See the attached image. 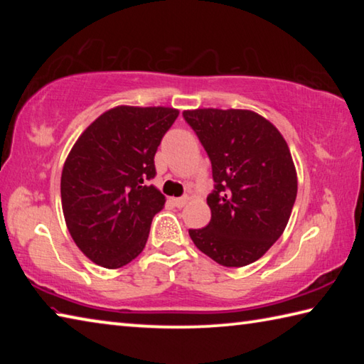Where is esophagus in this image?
<instances>
[{
    "label": "esophagus",
    "instance_id": "esophagus-1",
    "mask_svg": "<svg viewBox=\"0 0 364 364\" xmlns=\"http://www.w3.org/2000/svg\"><path fill=\"white\" fill-rule=\"evenodd\" d=\"M188 200H189V197L188 196H183V197H173V199H171V202H173V205H176V207H184L188 204Z\"/></svg>",
    "mask_w": 364,
    "mask_h": 364
}]
</instances>
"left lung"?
Instances as JSON below:
<instances>
[{
    "mask_svg": "<svg viewBox=\"0 0 364 364\" xmlns=\"http://www.w3.org/2000/svg\"><path fill=\"white\" fill-rule=\"evenodd\" d=\"M212 162L210 223L189 230L196 247L223 267H245L267 254L297 197V171L273 123L245 109L184 110Z\"/></svg>",
    "mask_w": 364,
    "mask_h": 364,
    "instance_id": "1",
    "label": "left lung"
}]
</instances>
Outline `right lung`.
Segmentation results:
<instances>
[{"label":"right lung","instance_id":"1","mask_svg":"<svg viewBox=\"0 0 364 364\" xmlns=\"http://www.w3.org/2000/svg\"><path fill=\"white\" fill-rule=\"evenodd\" d=\"M173 107L117 106L80 134L65 159L60 199L77 247L115 269L143 252L165 196L147 184L154 156L178 117Z\"/></svg>","mask_w":364,"mask_h":364}]
</instances>
